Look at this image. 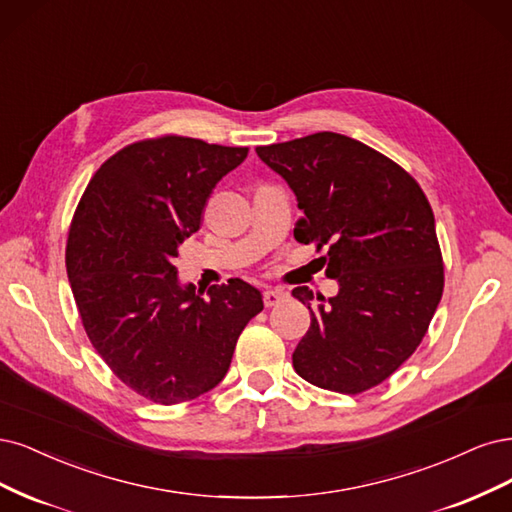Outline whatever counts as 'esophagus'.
Returning a JSON list of instances; mask_svg holds the SVG:
<instances>
[{"label":"esophagus","mask_w":512,"mask_h":512,"mask_svg":"<svg viewBox=\"0 0 512 512\" xmlns=\"http://www.w3.org/2000/svg\"><path fill=\"white\" fill-rule=\"evenodd\" d=\"M285 298H287V291H283V289H266V291H263V304H266L268 308L280 304Z\"/></svg>","instance_id":"obj_1"}]
</instances>
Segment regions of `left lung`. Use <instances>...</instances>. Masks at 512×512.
<instances>
[{"label": "left lung", "mask_w": 512, "mask_h": 512, "mask_svg": "<svg viewBox=\"0 0 512 512\" xmlns=\"http://www.w3.org/2000/svg\"><path fill=\"white\" fill-rule=\"evenodd\" d=\"M298 197L293 236L327 249L334 298L291 293L310 310L293 368L321 389L357 395L417 351L438 308L444 266L430 202L398 163L334 131L257 146Z\"/></svg>", "instance_id": "8db88e82"}]
</instances>
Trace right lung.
Masks as SVG:
<instances>
[{
	"instance_id": "1",
	"label": "right lung",
	"mask_w": 512,
	"mask_h": 512,
	"mask_svg": "<svg viewBox=\"0 0 512 512\" xmlns=\"http://www.w3.org/2000/svg\"><path fill=\"white\" fill-rule=\"evenodd\" d=\"M249 155L185 136L129 144L93 174L76 206L65 268L82 327L121 383L172 406L217 387L236 342L263 310L232 278L204 298L180 287L178 246L202 225L219 180Z\"/></svg>"
}]
</instances>
